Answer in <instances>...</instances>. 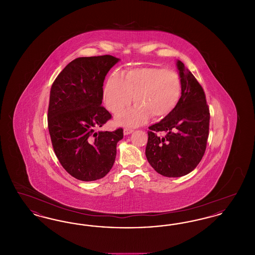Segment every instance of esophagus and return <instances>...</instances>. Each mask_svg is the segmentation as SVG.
I'll list each match as a JSON object with an SVG mask.
<instances>
[{"instance_id":"1","label":"esophagus","mask_w":255,"mask_h":255,"mask_svg":"<svg viewBox=\"0 0 255 255\" xmlns=\"http://www.w3.org/2000/svg\"><path fill=\"white\" fill-rule=\"evenodd\" d=\"M133 130L131 128H124V130H123L124 134H129V133H133Z\"/></svg>"}]
</instances>
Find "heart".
I'll use <instances>...</instances> for the list:
<instances>
[{
    "instance_id": "1",
    "label": "heart",
    "mask_w": 255,
    "mask_h": 255,
    "mask_svg": "<svg viewBox=\"0 0 255 255\" xmlns=\"http://www.w3.org/2000/svg\"><path fill=\"white\" fill-rule=\"evenodd\" d=\"M122 76L113 73L103 90L105 106L114 115H120L128 108L134 97L137 103L123 115L119 122L125 125H138L149 118H163L177 106L182 83L179 74L163 68L133 69Z\"/></svg>"
}]
</instances>
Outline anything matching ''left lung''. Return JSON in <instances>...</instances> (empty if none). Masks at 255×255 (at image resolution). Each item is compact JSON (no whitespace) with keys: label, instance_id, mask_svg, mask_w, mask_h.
<instances>
[{"label":"left lung","instance_id":"1","mask_svg":"<svg viewBox=\"0 0 255 255\" xmlns=\"http://www.w3.org/2000/svg\"><path fill=\"white\" fill-rule=\"evenodd\" d=\"M177 66L182 96L169 115L149 127L145 149L150 165L158 174L172 178L190 173L204 157L210 119L203 87L182 61Z\"/></svg>","mask_w":255,"mask_h":255}]
</instances>
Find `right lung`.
Returning <instances> with one entry per match:
<instances>
[{
    "mask_svg": "<svg viewBox=\"0 0 255 255\" xmlns=\"http://www.w3.org/2000/svg\"><path fill=\"white\" fill-rule=\"evenodd\" d=\"M112 55L79 57L52 83L48 127L54 153L70 175L83 182L105 177L114 165L123 129L98 130L112 119L101 103L103 82L119 62Z\"/></svg>",
    "mask_w": 255,
    "mask_h": 255,
    "instance_id": "right-lung-1",
    "label": "right lung"
}]
</instances>
